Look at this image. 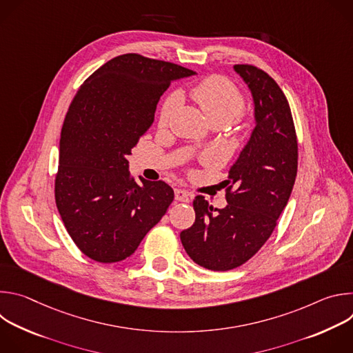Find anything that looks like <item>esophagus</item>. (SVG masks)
<instances>
[{"mask_svg":"<svg viewBox=\"0 0 353 353\" xmlns=\"http://www.w3.org/2000/svg\"><path fill=\"white\" fill-rule=\"evenodd\" d=\"M174 198H176V201H180V203H190L191 194L188 191H185V190L176 188L174 190Z\"/></svg>","mask_w":353,"mask_h":353,"instance_id":"34e87169","label":"esophagus"}]
</instances>
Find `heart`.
I'll return each mask as SVG.
<instances>
[{"label": "heart", "mask_w": 353, "mask_h": 353, "mask_svg": "<svg viewBox=\"0 0 353 353\" xmlns=\"http://www.w3.org/2000/svg\"><path fill=\"white\" fill-rule=\"evenodd\" d=\"M191 96L212 124H223L230 120L239 123L241 120L244 97L239 88L222 75H210L201 79L192 86ZM180 102V92H172L166 96L159 113L161 125L168 124Z\"/></svg>", "instance_id": "b5f03b06"}]
</instances>
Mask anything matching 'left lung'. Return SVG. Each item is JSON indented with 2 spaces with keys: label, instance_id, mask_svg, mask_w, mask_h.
I'll list each match as a JSON object with an SVG mask.
<instances>
[{
  "label": "left lung",
  "instance_id": "obj_1",
  "mask_svg": "<svg viewBox=\"0 0 353 353\" xmlns=\"http://www.w3.org/2000/svg\"><path fill=\"white\" fill-rule=\"evenodd\" d=\"M233 68L253 94L256 127L225 180L228 205L218 210L196 195L195 222L180 233L190 259L211 271L237 268L265 244L297 173L296 130L282 89L254 65Z\"/></svg>",
  "mask_w": 353,
  "mask_h": 353
}]
</instances>
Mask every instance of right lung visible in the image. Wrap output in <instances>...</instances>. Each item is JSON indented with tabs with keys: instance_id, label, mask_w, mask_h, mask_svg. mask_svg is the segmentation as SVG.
I'll return each mask as SVG.
<instances>
[{
	"instance_id": "obj_1",
	"label": "right lung",
	"mask_w": 353,
	"mask_h": 353,
	"mask_svg": "<svg viewBox=\"0 0 353 353\" xmlns=\"http://www.w3.org/2000/svg\"><path fill=\"white\" fill-rule=\"evenodd\" d=\"M194 74L128 53L97 68L75 93L61 128L54 195L68 234L89 259L125 260L172 204L173 188L162 180L139 185L127 158L172 81Z\"/></svg>"
}]
</instances>
